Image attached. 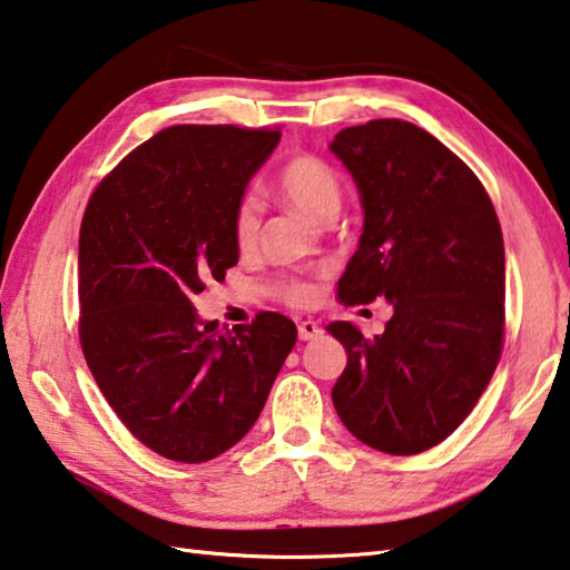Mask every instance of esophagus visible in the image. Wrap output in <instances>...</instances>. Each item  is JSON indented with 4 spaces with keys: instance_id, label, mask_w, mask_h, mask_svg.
Masks as SVG:
<instances>
[{
    "instance_id": "1",
    "label": "esophagus",
    "mask_w": 570,
    "mask_h": 570,
    "mask_svg": "<svg viewBox=\"0 0 570 570\" xmlns=\"http://www.w3.org/2000/svg\"><path fill=\"white\" fill-rule=\"evenodd\" d=\"M321 334H324V328H321L316 321H312V318L298 321V338H302V341H314Z\"/></svg>"
}]
</instances>
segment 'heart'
<instances>
[{"label": "heart", "mask_w": 570, "mask_h": 570, "mask_svg": "<svg viewBox=\"0 0 570 570\" xmlns=\"http://www.w3.org/2000/svg\"><path fill=\"white\" fill-rule=\"evenodd\" d=\"M278 196L318 224H331L341 209L338 174L324 159L302 154L286 164L276 179ZM262 226V206L254 194H244L234 209V242L242 252L252 249ZM276 296L288 306H312L318 298V284L308 278H284L276 284Z\"/></svg>", "instance_id": "b5f03b06"}]
</instances>
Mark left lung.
Returning <instances> with one entry per match:
<instances>
[{
	"instance_id": "obj_1",
	"label": "left lung",
	"mask_w": 570,
	"mask_h": 570,
	"mask_svg": "<svg viewBox=\"0 0 570 570\" xmlns=\"http://www.w3.org/2000/svg\"><path fill=\"white\" fill-rule=\"evenodd\" d=\"M328 149L364 209L341 302L393 306L374 338L348 321L326 326L348 356L331 399L361 443L413 456L461 426L501 358V224L475 174L416 124L374 119L341 129Z\"/></svg>"
}]
</instances>
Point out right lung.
Listing matches in <instances>:
<instances>
[{"mask_svg":"<svg viewBox=\"0 0 570 570\" xmlns=\"http://www.w3.org/2000/svg\"><path fill=\"white\" fill-rule=\"evenodd\" d=\"M282 131L179 124L114 167L79 232V341L109 406L164 459L204 463L239 443L296 344L262 312L219 328L191 304L239 262L234 209Z\"/></svg>","mask_w":570,"mask_h":570,"instance_id":"obj_1","label":"right lung"}]
</instances>
